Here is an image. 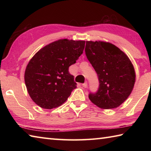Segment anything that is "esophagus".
<instances>
[{
  "mask_svg": "<svg viewBox=\"0 0 151 151\" xmlns=\"http://www.w3.org/2000/svg\"><path fill=\"white\" fill-rule=\"evenodd\" d=\"M82 86H83V87H84V88H86L87 87V83H85L82 84Z\"/></svg>",
  "mask_w": 151,
  "mask_h": 151,
  "instance_id": "1",
  "label": "esophagus"
}]
</instances>
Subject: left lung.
<instances>
[{
	"label": "left lung",
	"instance_id": "1",
	"mask_svg": "<svg viewBox=\"0 0 151 151\" xmlns=\"http://www.w3.org/2000/svg\"><path fill=\"white\" fill-rule=\"evenodd\" d=\"M85 54L100 83L95 94H89V99L99 108H116L134 87L136 75L131 60L114 45L101 40L86 41Z\"/></svg>",
	"mask_w": 151,
	"mask_h": 151
}]
</instances>
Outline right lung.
<instances>
[{"label": "right lung", "instance_id": "add662e5", "mask_svg": "<svg viewBox=\"0 0 151 151\" xmlns=\"http://www.w3.org/2000/svg\"><path fill=\"white\" fill-rule=\"evenodd\" d=\"M85 40L59 39L46 45L33 56L27 66L24 82L30 98L45 109L65 103L76 88L70 65L83 54Z\"/></svg>", "mask_w": 151, "mask_h": 151}]
</instances>
